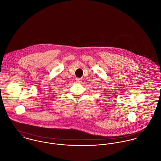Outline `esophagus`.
Returning a JSON list of instances; mask_svg holds the SVG:
<instances>
[{
	"label": "esophagus",
	"mask_w": 161,
	"mask_h": 161,
	"mask_svg": "<svg viewBox=\"0 0 161 161\" xmlns=\"http://www.w3.org/2000/svg\"><path fill=\"white\" fill-rule=\"evenodd\" d=\"M76 82H77V83H82V79H79V78H76Z\"/></svg>",
	"instance_id": "obj_1"
}]
</instances>
